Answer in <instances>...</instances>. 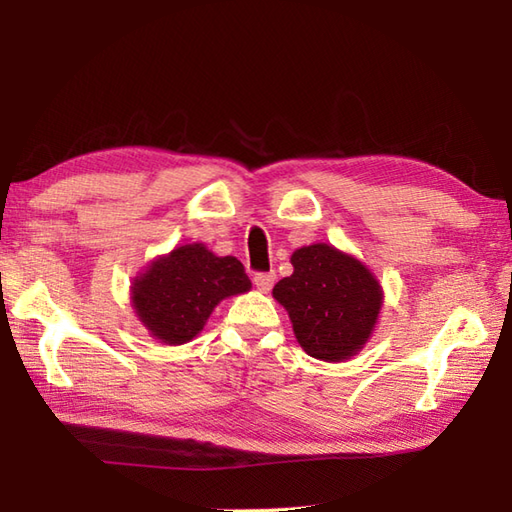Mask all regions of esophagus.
<instances>
[{"instance_id": "34e87169", "label": "esophagus", "mask_w": 512, "mask_h": 512, "mask_svg": "<svg viewBox=\"0 0 512 512\" xmlns=\"http://www.w3.org/2000/svg\"><path fill=\"white\" fill-rule=\"evenodd\" d=\"M253 281H255V286L259 290L268 292L270 288H273V284H275V273H255Z\"/></svg>"}]
</instances>
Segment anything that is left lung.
<instances>
[{"label": "left lung", "instance_id": "obj_1", "mask_svg": "<svg viewBox=\"0 0 512 512\" xmlns=\"http://www.w3.org/2000/svg\"><path fill=\"white\" fill-rule=\"evenodd\" d=\"M295 273L273 288L290 314L297 341L321 361H343L372 334L383 290L354 257L328 244H312L292 255Z\"/></svg>", "mask_w": 512, "mask_h": 512}]
</instances>
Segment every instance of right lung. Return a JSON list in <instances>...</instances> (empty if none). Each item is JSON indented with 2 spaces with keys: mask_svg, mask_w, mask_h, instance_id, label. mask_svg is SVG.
Returning <instances> with one entry per match:
<instances>
[{
  "mask_svg": "<svg viewBox=\"0 0 512 512\" xmlns=\"http://www.w3.org/2000/svg\"><path fill=\"white\" fill-rule=\"evenodd\" d=\"M250 288L242 262L215 257L189 244L160 257L134 284V308L151 334L165 343H187L198 334L224 297Z\"/></svg>",
  "mask_w": 512,
  "mask_h": 512,
  "instance_id": "right-lung-1",
  "label": "right lung"
}]
</instances>
